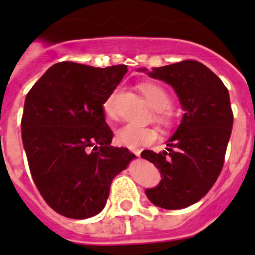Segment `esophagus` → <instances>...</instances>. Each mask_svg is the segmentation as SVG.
<instances>
[{
  "label": "esophagus",
  "instance_id": "34e87169",
  "mask_svg": "<svg viewBox=\"0 0 255 255\" xmlns=\"http://www.w3.org/2000/svg\"><path fill=\"white\" fill-rule=\"evenodd\" d=\"M129 150L132 151V153L134 154V155L139 156V154H140V150H139V149H129Z\"/></svg>",
  "mask_w": 255,
  "mask_h": 255
}]
</instances>
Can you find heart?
<instances>
[{"mask_svg": "<svg viewBox=\"0 0 255 255\" xmlns=\"http://www.w3.org/2000/svg\"><path fill=\"white\" fill-rule=\"evenodd\" d=\"M140 92L155 111V121L163 126L171 122L170 107L173 101L171 96L163 86L153 82H145L139 86ZM121 89H115L104 102V111L110 118L117 117V105L121 97ZM156 139V133L151 128L140 127L135 125H126L116 133V142L121 145L134 146L148 145Z\"/></svg>", "mask_w": 255, "mask_h": 255, "instance_id": "1", "label": "heart"}]
</instances>
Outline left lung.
<instances>
[{"label": "left lung", "instance_id": "1", "mask_svg": "<svg viewBox=\"0 0 255 255\" xmlns=\"http://www.w3.org/2000/svg\"><path fill=\"white\" fill-rule=\"evenodd\" d=\"M139 71L170 85L184 110L165 150L140 154L161 174L159 185L146 189L145 195L158 207L185 208L210 191L222 170L233 126L230 94L221 79L196 60Z\"/></svg>", "mask_w": 255, "mask_h": 255}]
</instances>
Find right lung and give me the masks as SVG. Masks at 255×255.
<instances>
[{
	"label": "right lung",
	"mask_w": 255,
	"mask_h": 255,
	"mask_svg": "<svg viewBox=\"0 0 255 255\" xmlns=\"http://www.w3.org/2000/svg\"><path fill=\"white\" fill-rule=\"evenodd\" d=\"M128 71L63 61L25 96L22 140L34 184L55 212L84 220L104 210L117 174L135 158L112 146L104 102Z\"/></svg>",
	"instance_id": "add662e5"
}]
</instances>
